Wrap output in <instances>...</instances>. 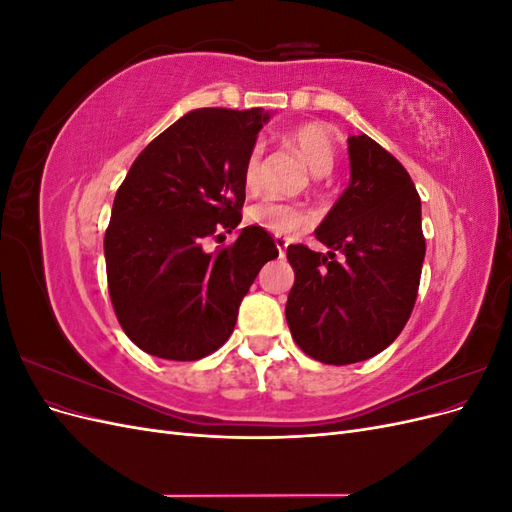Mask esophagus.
I'll return each instance as SVG.
<instances>
[{
  "instance_id": "1",
  "label": "esophagus",
  "mask_w": 512,
  "mask_h": 512,
  "mask_svg": "<svg viewBox=\"0 0 512 512\" xmlns=\"http://www.w3.org/2000/svg\"><path fill=\"white\" fill-rule=\"evenodd\" d=\"M273 241H275V247H277V250H280V254L284 256V252H286V247H288V243H290V241H288L286 237H275Z\"/></svg>"
}]
</instances>
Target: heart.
I'll use <instances>...</instances> for the list:
<instances>
[{"instance_id": "1", "label": "heart", "mask_w": 512, "mask_h": 512, "mask_svg": "<svg viewBox=\"0 0 512 512\" xmlns=\"http://www.w3.org/2000/svg\"><path fill=\"white\" fill-rule=\"evenodd\" d=\"M288 143L301 153L305 164L312 168V173L318 177L329 175L335 160H337V145L331 130L318 121L301 123V126L292 128L288 134ZM260 158H262V147L260 143L252 145L247 151L245 162H243V185L245 190H256L258 177H260ZM245 218L252 226H258L262 230L271 232L277 237H286L305 228L309 224V213L297 205L288 203V200H277V198H262L252 207H247Z\"/></svg>"}]
</instances>
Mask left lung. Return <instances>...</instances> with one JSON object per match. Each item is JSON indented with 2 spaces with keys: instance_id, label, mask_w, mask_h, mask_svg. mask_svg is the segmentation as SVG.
<instances>
[{
  "instance_id": "8db88e82",
  "label": "left lung",
  "mask_w": 512,
  "mask_h": 512,
  "mask_svg": "<svg viewBox=\"0 0 512 512\" xmlns=\"http://www.w3.org/2000/svg\"><path fill=\"white\" fill-rule=\"evenodd\" d=\"M348 153L350 185L316 230L331 252L286 250L292 339L327 365L365 361L395 342L414 309L425 258L421 198L408 170L367 134L350 136Z\"/></svg>"
}]
</instances>
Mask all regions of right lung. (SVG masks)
<instances>
[{"label": "right lung", "instance_id": "1", "mask_svg": "<svg viewBox=\"0 0 512 512\" xmlns=\"http://www.w3.org/2000/svg\"><path fill=\"white\" fill-rule=\"evenodd\" d=\"M267 113L198 108L138 153L104 235L108 294L132 342L168 361H196L235 329L241 299L277 258L267 230L241 222L243 162Z\"/></svg>", "mask_w": 512, "mask_h": 512}]
</instances>
